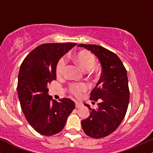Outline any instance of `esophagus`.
<instances>
[{"label":"esophagus","instance_id":"34e87169","mask_svg":"<svg viewBox=\"0 0 153 153\" xmlns=\"http://www.w3.org/2000/svg\"><path fill=\"white\" fill-rule=\"evenodd\" d=\"M75 107L76 108H80V107H81L82 106V103H80V102H78V101H75Z\"/></svg>","mask_w":153,"mask_h":153}]
</instances>
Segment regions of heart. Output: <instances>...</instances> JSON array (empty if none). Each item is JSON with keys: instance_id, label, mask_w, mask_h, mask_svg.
I'll return each instance as SVG.
<instances>
[{"instance_id": "b5f03b06", "label": "heart", "mask_w": 153, "mask_h": 153, "mask_svg": "<svg viewBox=\"0 0 153 153\" xmlns=\"http://www.w3.org/2000/svg\"><path fill=\"white\" fill-rule=\"evenodd\" d=\"M73 59L77 65L85 71L93 69L96 65V58L94 55L86 50L78 52L73 56ZM65 64V59L64 58L59 59L56 66V74L58 77L62 76L64 74ZM69 89L72 94L75 96H80L82 93L87 91L88 85L85 83H72L70 85Z\"/></svg>"}]
</instances>
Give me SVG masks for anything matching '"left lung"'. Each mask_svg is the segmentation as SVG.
Segmentation results:
<instances>
[{
    "instance_id": "1",
    "label": "left lung",
    "mask_w": 153,
    "mask_h": 153,
    "mask_svg": "<svg viewBox=\"0 0 153 153\" xmlns=\"http://www.w3.org/2000/svg\"><path fill=\"white\" fill-rule=\"evenodd\" d=\"M79 47L91 51L99 59L102 67L101 78L91 92L90 99L97 101L99 108H90V116L81 121L88 136L101 138L118 128L125 117L129 101L127 70L115 53L96 45L80 44Z\"/></svg>"
}]
</instances>
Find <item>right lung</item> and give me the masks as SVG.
Masks as SVG:
<instances>
[{
    "mask_svg": "<svg viewBox=\"0 0 153 153\" xmlns=\"http://www.w3.org/2000/svg\"><path fill=\"white\" fill-rule=\"evenodd\" d=\"M77 44L47 43L33 50L20 67L17 92L26 120L39 134L52 136L62 130L75 108V103L63 98L59 102L48 95L47 85L56 80L59 59Z\"/></svg>",
    "mask_w": 153,
    "mask_h": 153,
    "instance_id": "right-lung-1",
    "label": "right lung"
}]
</instances>
